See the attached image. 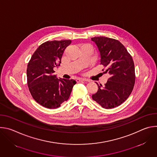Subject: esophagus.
Wrapping results in <instances>:
<instances>
[{
    "label": "esophagus",
    "mask_w": 157,
    "mask_h": 157,
    "mask_svg": "<svg viewBox=\"0 0 157 157\" xmlns=\"http://www.w3.org/2000/svg\"><path fill=\"white\" fill-rule=\"evenodd\" d=\"M81 81H88V80L86 79H80V78H78V79H76L77 82H81Z\"/></svg>",
    "instance_id": "esophagus-1"
}]
</instances>
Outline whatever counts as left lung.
I'll return each mask as SVG.
<instances>
[{"label": "left lung", "instance_id": "obj_1", "mask_svg": "<svg viewBox=\"0 0 157 157\" xmlns=\"http://www.w3.org/2000/svg\"><path fill=\"white\" fill-rule=\"evenodd\" d=\"M97 45L103 65L110 78L105 86H98L92 98L103 108L113 109L122 104L130 95L136 81L132 56L117 40L105 36L91 38ZM104 71V70H102Z\"/></svg>", "mask_w": 157, "mask_h": 157}]
</instances>
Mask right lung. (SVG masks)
<instances>
[{
	"label": "right lung",
	"instance_id": "obj_1",
	"mask_svg": "<svg viewBox=\"0 0 157 157\" xmlns=\"http://www.w3.org/2000/svg\"><path fill=\"white\" fill-rule=\"evenodd\" d=\"M71 43L69 40L47 41L36 50L27 65V84L34 100L48 109H56L68 100L74 79H58L53 68L59 65L65 48Z\"/></svg>",
	"mask_w": 157,
	"mask_h": 157
}]
</instances>
